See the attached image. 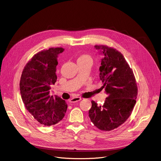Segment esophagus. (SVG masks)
<instances>
[{
  "mask_svg": "<svg viewBox=\"0 0 161 161\" xmlns=\"http://www.w3.org/2000/svg\"><path fill=\"white\" fill-rule=\"evenodd\" d=\"M81 97H73L71 98V99H69V103H76V102H78L80 100H81Z\"/></svg>",
  "mask_w": 161,
  "mask_h": 161,
  "instance_id": "34e87169",
  "label": "esophagus"
}]
</instances>
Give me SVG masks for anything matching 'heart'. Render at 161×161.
<instances>
[{
    "instance_id": "1",
    "label": "heart",
    "mask_w": 161,
    "mask_h": 161,
    "mask_svg": "<svg viewBox=\"0 0 161 161\" xmlns=\"http://www.w3.org/2000/svg\"><path fill=\"white\" fill-rule=\"evenodd\" d=\"M77 62H81V63H90L92 64L93 59L92 58L88 55H81L77 60Z\"/></svg>"
}]
</instances>
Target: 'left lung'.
<instances>
[{"label": "left lung", "instance_id": "1", "mask_svg": "<svg viewBox=\"0 0 161 161\" xmlns=\"http://www.w3.org/2000/svg\"><path fill=\"white\" fill-rule=\"evenodd\" d=\"M103 55L99 67V78L108 95L104 104L92 101L89 117L97 128L109 131L123 124L136 104L137 87L132 69L123 54L106 45H95Z\"/></svg>", "mask_w": 161, "mask_h": 161}]
</instances>
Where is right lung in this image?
<instances>
[{"label": "right lung", "mask_w": 161, "mask_h": 161, "mask_svg": "<svg viewBox=\"0 0 161 161\" xmlns=\"http://www.w3.org/2000/svg\"><path fill=\"white\" fill-rule=\"evenodd\" d=\"M64 50L61 47L50 48L37 53L25 65L20 78V95L26 109L46 126L60 122L67 109L64 100L50 95L51 85L57 79V58Z\"/></svg>", "instance_id": "1"}]
</instances>
